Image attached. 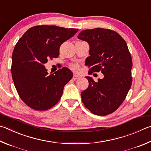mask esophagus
I'll return each mask as SVG.
<instances>
[{
	"instance_id": "1",
	"label": "esophagus",
	"mask_w": 151,
	"mask_h": 151,
	"mask_svg": "<svg viewBox=\"0 0 151 151\" xmlns=\"http://www.w3.org/2000/svg\"><path fill=\"white\" fill-rule=\"evenodd\" d=\"M73 78L74 79V80H77V79L80 78V76H78V75H74Z\"/></svg>"
}]
</instances>
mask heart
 <instances>
[{"instance_id": "obj_1", "label": "heart", "mask_w": 151, "mask_h": 151, "mask_svg": "<svg viewBox=\"0 0 151 151\" xmlns=\"http://www.w3.org/2000/svg\"><path fill=\"white\" fill-rule=\"evenodd\" d=\"M71 68H72V69L73 70H75V71H78V69H79V67H78V65H75V64L71 65Z\"/></svg>"}]
</instances>
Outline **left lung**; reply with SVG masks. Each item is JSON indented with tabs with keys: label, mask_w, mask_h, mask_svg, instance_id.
Listing matches in <instances>:
<instances>
[{
	"label": "left lung",
	"mask_w": 151,
	"mask_h": 151,
	"mask_svg": "<svg viewBox=\"0 0 151 151\" xmlns=\"http://www.w3.org/2000/svg\"><path fill=\"white\" fill-rule=\"evenodd\" d=\"M78 38L88 43L86 64L91 72L101 70L104 77L95 82L87 76L89 85L81 92L84 106L98 116L113 113L127 96L132 84V59L125 41L110 29L95 28L79 33Z\"/></svg>",
	"instance_id": "obj_1"
}]
</instances>
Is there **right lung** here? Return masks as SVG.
Masks as SVG:
<instances>
[{
    "label": "right lung",
    "instance_id": "obj_1",
    "mask_svg": "<svg viewBox=\"0 0 151 151\" xmlns=\"http://www.w3.org/2000/svg\"><path fill=\"white\" fill-rule=\"evenodd\" d=\"M78 29L37 26L28 29L16 43L12 55L14 84L21 99L35 110H47L61 99L65 85L72 78L69 68L48 74L44 65L59 55L60 46Z\"/></svg>",
    "mask_w": 151,
    "mask_h": 151
}]
</instances>
